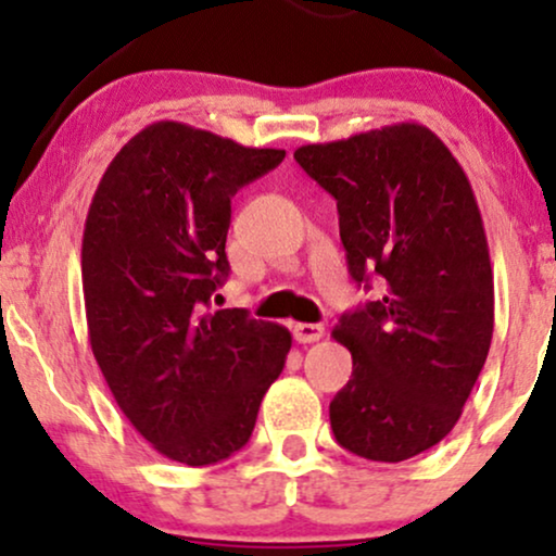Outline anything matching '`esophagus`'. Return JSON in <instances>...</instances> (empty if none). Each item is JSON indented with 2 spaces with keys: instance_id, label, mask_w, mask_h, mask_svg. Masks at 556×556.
I'll return each instance as SVG.
<instances>
[{
  "instance_id": "esophagus-1",
  "label": "esophagus",
  "mask_w": 556,
  "mask_h": 556,
  "mask_svg": "<svg viewBox=\"0 0 556 556\" xmlns=\"http://www.w3.org/2000/svg\"><path fill=\"white\" fill-rule=\"evenodd\" d=\"M292 337L303 344L318 342L324 337V327L321 324H295V327H292Z\"/></svg>"
}]
</instances>
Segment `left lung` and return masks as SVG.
Returning a JSON list of instances; mask_svg holds the SVG:
<instances>
[{
  "mask_svg": "<svg viewBox=\"0 0 556 556\" xmlns=\"http://www.w3.org/2000/svg\"><path fill=\"white\" fill-rule=\"evenodd\" d=\"M295 162L334 195L350 277L384 279L331 331L353 355L331 431L353 455L402 463L455 429L489 355L494 274L473 188L418 123L300 146Z\"/></svg>",
  "mask_w": 556,
  "mask_h": 556,
  "instance_id": "1",
  "label": "left lung"
}]
</instances>
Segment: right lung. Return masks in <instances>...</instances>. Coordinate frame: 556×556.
Segmentation results:
<instances>
[{
    "mask_svg": "<svg viewBox=\"0 0 556 556\" xmlns=\"http://www.w3.org/2000/svg\"><path fill=\"white\" fill-rule=\"evenodd\" d=\"M282 159L162 119L127 140L93 193L88 340L119 410L169 460L198 468L242 450L285 368L290 331L208 305L229 274L232 195Z\"/></svg>",
    "mask_w": 556,
    "mask_h": 556,
    "instance_id": "obj_1",
    "label": "right lung"
}]
</instances>
